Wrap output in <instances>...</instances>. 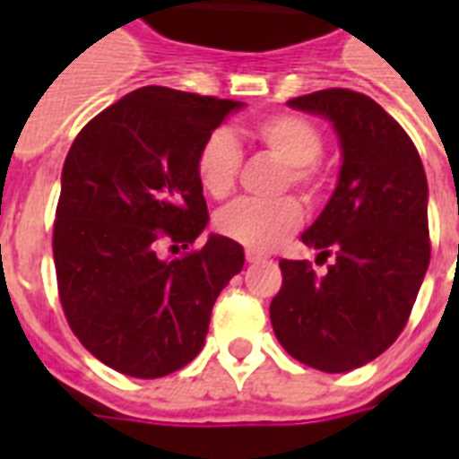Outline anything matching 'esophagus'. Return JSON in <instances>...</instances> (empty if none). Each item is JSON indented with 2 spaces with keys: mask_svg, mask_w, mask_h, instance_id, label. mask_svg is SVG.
Masks as SVG:
<instances>
[{
  "mask_svg": "<svg viewBox=\"0 0 459 459\" xmlns=\"http://www.w3.org/2000/svg\"><path fill=\"white\" fill-rule=\"evenodd\" d=\"M245 259H247V262H259V259H264V252H259V250H252V247H247V250H245Z\"/></svg>",
  "mask_w": 459,
  "mask_h": 459,
  "instance_id": "1",
  "label": "esophagus"
}]
</instances>
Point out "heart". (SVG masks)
<instances>
[{"label": "heart", "mask_w": 459, "mask_h": 459, "mask_svg": "<svg viewBox=\"0 0 459 459\" xmlns=\"http://www.w3.org/2000/svg\"><path fill=\"white\" fill-rule=\"evenodd\" d=\"M255 138L276 159L286 164L283 187H298L305 197H314L321 190V169L316 157L324 140L319 128L300 114H272L252 128ZM240 171V147L229 128H216L202 140L195 173L202 190L212 197H226L233 190ZM302 221L300 202L281 197L276 202L236 200L216 214V230L229 240L252 247L272 250L293 233Z\"/></svg>", "instance_id": "heart-1"}]
</instances>
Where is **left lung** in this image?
Returning <instances> with one entry per match:
<instances>
[{
	"mask_svg": "<svg viewBox=\"0 0 459 459\" xmlns=\"http://www.w3.org/2000/svg\"><path fill=\"white\" fill-rule=\"evenodd\" d=\"M331 121L341 173L331 200L302 233L324 276L281 259L283 286L272 300L273 333L288 355L328 374L377 359L405 328L429 269V186L420 152L371 97L345 88L288 102Z\"/></svg>",
	"mask_w": 459,
	"mask_h": 459,
	"instance_id": "8db88e82",
	"label": "left lung"
}]
</instances>
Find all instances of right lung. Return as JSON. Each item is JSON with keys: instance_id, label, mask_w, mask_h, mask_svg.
<instances>
[{"instance_id": "obj_1", "label": "right lung", "mask_w": 459, "mask_h": 459, "mask_svg": "<svg viewBox=\"0 0 459 459\" xmlns=\"http://www.w3.org/2000/svg\"><path fill=\"white\" fill-rule=\"evenodd\" d=\"M243 102L180 90H133L90 121L68 150L54 221V266L68 326L126 377L183 369L204 345L212 307L245 264L236 240L212 236L195 173L202 140Z\"/></svg>"}]
</instances>
